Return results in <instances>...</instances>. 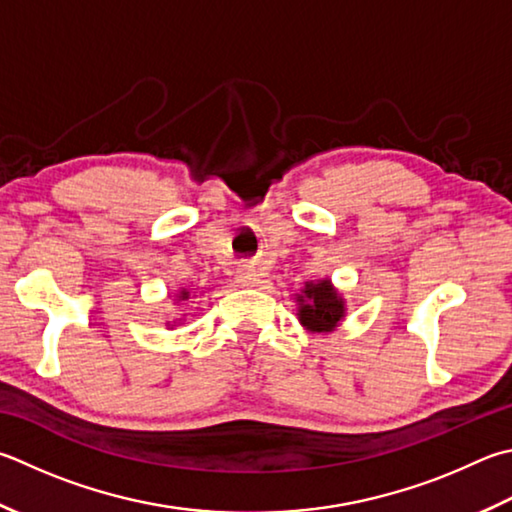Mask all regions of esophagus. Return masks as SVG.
<instances>
[{"label":"esophagus","mask_w":512,"mask_h":512,"mask_svg":"<svg viewBox=\"0 0 512 512\" xmlns=\"http://www.w3.org/2000/svg\"><path fill=\"white\" fill-rule=\"evenodd\" d=\"M259 282V275L253 266H244L237 271V284L239 286H255Z\"/></svg>","instance_id":"obj_1"}]
</instances>
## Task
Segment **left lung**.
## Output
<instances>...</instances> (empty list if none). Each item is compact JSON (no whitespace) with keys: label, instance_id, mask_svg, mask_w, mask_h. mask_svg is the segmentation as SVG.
<instances>
[{"label":"left lung","instance_id":"1","mask_svg":"<svg viewBox=\"0 0 512 512\" xmlns=\"http://www.w3.org/2000/svg\"><path fill=\"white\" fill-rule=\"evenodd\" d=\"M297 300V318L306 331L329 333L345 318V300L333 288L331 280L306 282Z\"/></svg>","mask_w":512,"mask_h":512}]
</instances>
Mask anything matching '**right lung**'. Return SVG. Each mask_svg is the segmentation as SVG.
Listing matches in <instances>:
<instances>
[{"instance_id": "add662e5", "label": "right lung", "mask_w": 512, "mask_h": 512, "mask_svg": "<svg viewBox=\"0 0 512 512\" xmlns=\"http://www.w3.org/2000/svg\"><path fill=\"white\" fill-rule=\"evenodd\" d=\"M176 297H179V300H190L192 293L188 291V288H183V291H179V295H176Z\"/></svg>"}]
</instances>
